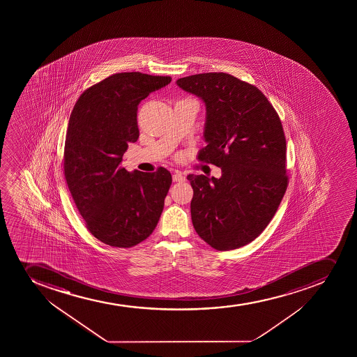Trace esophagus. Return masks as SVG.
I'll list each match as a JSON object with an SVG mask.
<instances>
[{
    "mask_svg": "<svg viewBox=\"0 0 357 357\" xmlns=\"http://www.w3.org/2000/svg\"><path fill=\"white\" fill-rule=\"evenodd\" d=\"M172 179L174 183H181V181H185V176L181 172H174L173 173Z\"/></svg>",
    "mask_w": 357,
    "mask_h": 357,
    "instance_id": "34e87169",
    "label": "esophagus"
}]
</instances>
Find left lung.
I'll use <instances>...</instances> for the list:
<instances>
[{"instance_id":"left-lung-1","label":"left lung","mask_w":357,"mask_h":357,"mask_svg":"<svg viewBox=\"0 0 357 357\" xmlns=\"http://www.w3.org/2000/svg\"><path fill=\"white\" fill-rule=\"evenodd\" d=\"M204 100L206 146L200 162L221 167V178L188 174L192 222L216 250L243 247L261 235L289 185L286 139L278 114L256 86L222 72L178 79Z\"/></svg>"}]
</instances>
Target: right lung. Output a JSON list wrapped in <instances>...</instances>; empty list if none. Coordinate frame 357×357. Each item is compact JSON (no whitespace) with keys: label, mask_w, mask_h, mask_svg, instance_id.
<instances>
[{"label":"right lung","mask_w":357,"mask_h":357,"mask_svg":"<svg viewBox=\"0 0 357 357\" xmlns=\"http://www.w3.org/2000/svg\"><path fill=\"white\" fill-rule=\"evenodd\" d=\"M171 77L115 73L79 96L68 121L64 174L89 233L110 247L130 248L155 230L172 184L164 167L128 172V143L139 136L137 106Z\"/></svg>","instance_id":"1"}]
</instances>
